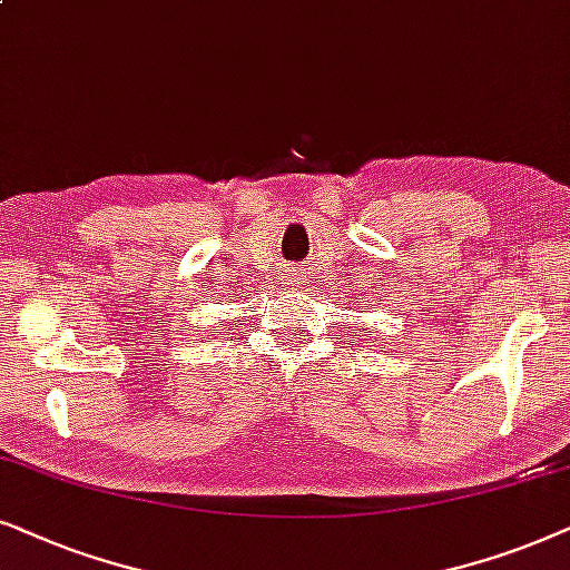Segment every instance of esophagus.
Masks as SVG:
<instances>
[{"label": "esophagus", "instance_id": "1", "mask_svg": "<svg viewBox=\"0 0 570 570\" xmlns=\"http://www.w3.org/2000/svg\"><path fill=\"white\" fill-rule=\"evenodd\" d=\"M294 284H297V281H294Z\"/></svg>", "mask_w": 570, "mask_h": 570}]
</instances>
